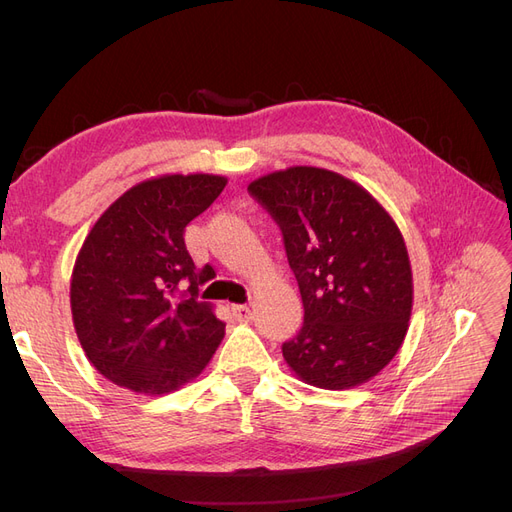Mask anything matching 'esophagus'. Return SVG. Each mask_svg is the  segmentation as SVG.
Wrapping results in <instances>:
<instances>
[{
    "label": "esophagus",
    "mask_w": 512,
    "mask_h": 512,
    "mask_svg": "<svg viewBox=\"0 0 512 512\" xmlns=\"http://www.w3.org/2000/svg\"><path fill=\"white\" fill-rule=\"evenodd\" d=\"M232 316H235L239 322H250L254 314L247 305H232Z\"/></svg>",
    "instance_id": "1"
}]
</instances>
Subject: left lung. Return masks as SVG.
I'll return each instance as SVG.
<instances>
[{"instance_id": "obj_1", "label": "left lung", "mask_w": 512, "mask_h": 512, "mask_svg": "<svg viewBox=\"0 0 512 512\" xmlns=\"http://www.w3.org/2000/svg\"><path fill=\"white\" fill-rule=\"evenodd\" d=\"M284 237L303 299V327L282 346L318 389L374 378L404 344L412 269L404 237L378 200L333 170L292 166L247 185Z\"/></svg>"}]
</instances>
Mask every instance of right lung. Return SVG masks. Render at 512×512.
Wrapping results in <instances>:
<instances>
[{
  "label": "right lung",
  "instance_id": "1",
  "mask_svg": "<svg viewBox=\"0 0 512 512\" xmlns=\"http://www.w3.org/2000/svg\"><path fill=\"white\" fill-rule=\"evenodd\" d=\"M226 188L220 175H164L134 185L91 228L74 262L72 320L104 378L166 395L194 380L226 324L198 301L183 232Z\"/></svg>",
  "mask_w": 512,
  "mask_h": 512
}]
</instances>
